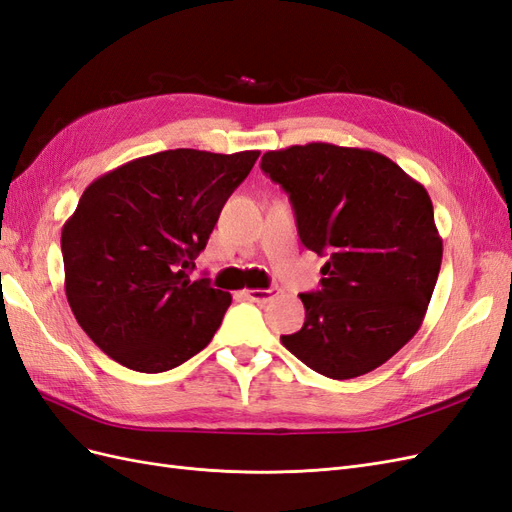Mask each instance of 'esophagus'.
Here are the masks:
<instances>
[{"mask_svg":"<svg viewBox=\"0 0 512 512\" xmlns=\"http://www.w3.org/2000/svg\"><path fill=\"white\" fill-rule=\"evenodd\" d=\"M243 294L254 303H267L277 297V290L275 288H267V290L265 288H250V290H243Z\"/></svg>","mask_w":512,"mask_h":512,"instance_id":"obj_1","label":"esophagus"}]
</instances>
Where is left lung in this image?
Returning <instances> with one entry per match:
<instances>
[{
    "instance_id": "obj_1",
    "label": "left lung",
    "mask_w": 512,
    "mask_h": 512,
    "mask_svg": "<svg viewBox=\"0 0 512 512\" xmlns=\"http://www.w3.org/2000/svg\"><path fill=\"white\" fill-rule=\"evenodd\" d=\"M307 250L327 256L318 292L299 294L301 331L282 344L333 380L374 371L421 329L442 262L423 183L378 151L331 143L267 151Z\"/></svg>"
}]
</instances>
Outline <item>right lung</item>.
Instances as JSON below:
<instances>
[{"mask_svg":"<svg viewBox=\"0 0 512 512\" xmlns=\"http://www.w3.org/2000/svg\"><path fill=\"white\" fill-rule=\"evenodd\" d=\"M258 156L168 149L87 185L61 228L64 286L76 322L113 361L160 374L211 342L232 297L190 271Z\"/></svg>","mask_w":512,"mask_h":512,"instance_id":"obj_1","label":"right lung"}]
</instances>
